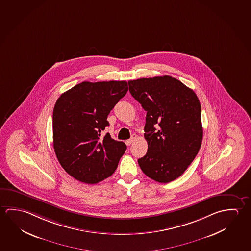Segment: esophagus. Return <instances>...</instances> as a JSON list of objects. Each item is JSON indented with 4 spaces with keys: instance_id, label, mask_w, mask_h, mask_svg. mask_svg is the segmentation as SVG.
Listing matches in <instances>:
<instances>
[{
    "instance_id": "34e87169",
    "label": "esophagus",
    "mask_w": 251,
    "mask_h": 251,
    "mask_svg": "<svg viewBox=\"0 0 251 251\" xmlns=\"http://www.w3.org/2000/svg\"><path fill=\"white\" fill-rule=\"evenodd\" d=\"M136 135H133V136H131V138L130 139L127 140L126 141V144H127V145H131L135 141H136Z\"/></svg>"
}]
</instances>
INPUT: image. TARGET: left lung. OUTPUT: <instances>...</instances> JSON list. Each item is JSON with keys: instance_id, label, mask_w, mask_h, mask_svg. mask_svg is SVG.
Instances as JSON below:
<instances>
[{"instance_id": "8db88e82", "label": "left lung", "mask_w": 251, "mask_h": 251, "mask_svg": "<svg viewBox=\"0 0 251 251\" xmlns=\"http://www.w3.org/2000/svg\"><path fill=\"white\" fill-rule=\"evenodd\" d=\"M129 92L146 115L144 138L148 151L138 164L159 183L180 177L201 149V107L197 95L168 75L129 80Z\"/></svg>"}]
</instances>
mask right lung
<instances>
[{
	"label": "right lung",
	"instance_id": "right-lung-1",
	"mask_svg": "<svg viewBox=\"0 0 251 251\" xmlns=\"http://www.w3.org/2000/svg\"><path fill=\"white\" fill-rule=\"evenodd\" d=\"M126 81L78 84L60 95L52 115L53 147L66 173L86 184H97L115 173L127 149L102 132L107 115L127 94Z\"/></svg>",
	"mask_w": 251,
	"mask_h": 251
}]
</instances>
